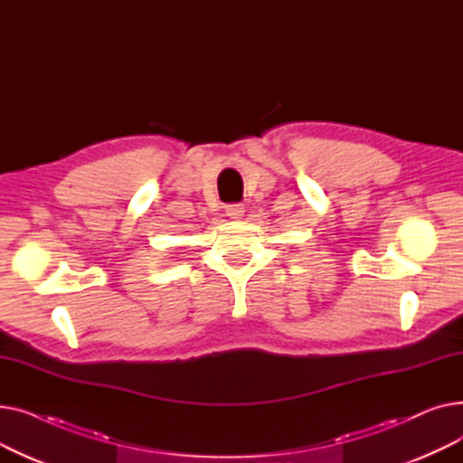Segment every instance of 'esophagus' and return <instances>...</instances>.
Returning a JSON list of instances; mask_svg holds the SVG:
<instances>
[{
    "instance_id": "esophagus-1",
    "label": "esophagus",
    "mask_w": 463,
    "mask_h": 463,
    "mask_svg": "<svg viewBox=\"0 0 463 463\" xmlns=\"http://www.w3.org/2000/svg\"><path fill=\"white\" fill-rule=\"evenodd\" d=\"M244 212H246L244 204H231V206H227V215H229L231 219H241V215H244Z\"/></svg>"
}]
</instances>
